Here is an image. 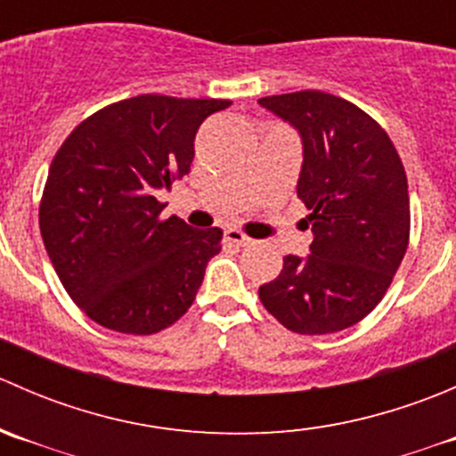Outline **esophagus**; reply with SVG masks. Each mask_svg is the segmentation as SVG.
Returning <instances> with one entry per match:
<instances>
[{
	"label": "esophagus",
	"instance_id": "obj_1",
	"mask_svg": "<svg viewBox=\"0 0 456 456\" xmlns=\"http://www.w3.org/2000/svg\"><path fill=\"white\" fill-rule=\"evenodd\" d=\"M224 242H227V245H233V247H245V245H249L251 238L245 236L240 229L227 227L224 229Z\"/></svg>",
	"mask_w": 456,
	"mask_h": 456
}]
</instances>
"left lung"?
Listing matches in <instances>:
<instances>
[{"label": "left lung", "instance_id": "left-lung-1", "mask_svg": "<svg viewBox=\"0 0 456 456\" xmlns=\"http://www.w3.org/2000/svg\"><path fill=\"white\" fill-rule=\"evenodd\" d=\"M257 103L300 132L297 199L314 232L311 254L284 257L257 296L293 333L344 330L379 305L408 249L403 163L384 127L351 101L302 90Z\"/></svg>", "mask_w": 456, "mask_h": 456}]
</instances>
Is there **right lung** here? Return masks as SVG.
I'll use <instances>...</instances> for the list:
<instances>
[{"label":"right lung","mask_w":456,"mask_h":456,"mask_svg":"<svg viewBox=\"0 0 456 456\" xmlns=\"http://www.w3.org/2000/svg\"><path fill=\"white\" fill-rule=\"evenodd\" d=\"M227 99L141 94L99 110L70 132L50 165L39 229L68 296L96 324L151 335L185 315L218 227L160 218L156 191L190 174L194 139Z\"/></svg>","instance_id":"add662e5"}]
</instances>
